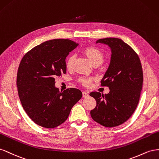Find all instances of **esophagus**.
<instances>
[{
	"mask_svg": "<svg viewBox=\"0 0 159 159\" xmlns=\"http://www.w3.org/2000/svg\"><path fill=\"white\" fill-rule=\"evenodd\" d=\"M89 93H87V92H85V91H83V97H84V98H86V97H89Z\"/></svg>",
	"mask_w": 159,
	"mask_h": 159,
	"instance_id": "obj_1",
	"label": "esophagus"
}]
</instances>
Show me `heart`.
I'll list each match as a JSON object with an SVG mask.
<instances>
[{"mask_svg":"<svg viewBox=\"0 0 159 159\" xmlns=\"http://www.w3.org/2000/svg\"><path fill=\"white\" fill-rule=\"evenodd\" d=\"M84 53L87 57H88L90 61L93 64V63H101L103 61V58H104V55L103 53L101 50L98 49L97 47H88L84 49ZM75 55L74 54H71L68 58L66 59V66L67 69H70L72 66V64H73V62L75 60ZM92 79L91 78H88V77H84V78H82L80 79V81L82 82L83 84L84 85H89L90 84V82H91Z\"/></svg>","mask_w":159,"mask_h":159,"instance_id":"b5f03b06","label":"heart"}]
</instances>
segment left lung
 Returning a JSON list of instances; mask_svg holds the SVG:
<instances>
[{"instance_id":"left-lung-1","label":"left lung","mask_w":159,"mask_h":159,"mask_svg":"<svg viewBox=\"0 0 159 159\" xmlns=\"http://www.w3.org/2000/svg\"><path fill=\"white\" fill-rule=\"evenodd\" d=\"M96 43L111 49L110 65L101 81L110 92L90 93L97 101L90 116L100 125L115 127L127 120L138 105L143 83L142 65L138 54L120 39H101Z\"/></svg>"}]
</instances>
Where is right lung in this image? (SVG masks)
I'll return each instance as SVG.
<instances>
[{
  "instance_id": "add662e5",
  "label": "right lung",
  "mask_w": 159,
  "mask_h": 159,
  "mask_svg": "<svg viewBox=\"0 0 159 159\" xmlns=\"http://www.w3.org/2000/svg\"><path fill=\"white\" fill-rule=\"evenodd\" d=\"M78 44L53 39L32 48L22 58L16 77L18 93L26 114L36 124L52 129L63 123L83 96L79 89L60 92L55 78L65 74V59Z\"/></svg>"
}]
</instances>
